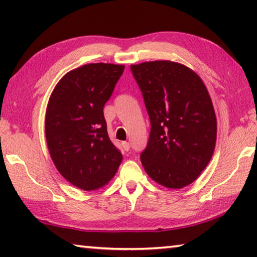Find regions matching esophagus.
<instances>
[{"label":"esophagus","instance_id":"obj_1","mask_svg":"<svg viewBox=\"0 0 257 257\" xmlns=\"http://www.w3.org/2000/svg\"><path fill=\"white\" fill-rule=\"evenodd\" d=\"M121 145H122V149H123L124 151H129V150H130V144H129L128 142H123Z\"/></svg>","mask_w":257,"mask_h":257}]
</instances>
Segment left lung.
<instances>
[{
  "instance_id": "left-lung-1",
  "label": "left lung",
  "mask_w": 257,
  "mask_h": 257,
  "mask_svg": "<svg viewBox=\"0 0 257 257\" xmlns=\"http://www.w3.org/2000/svg\"><path fill=\"white\" fill-rule=\"evenodd\" d=\"M130 69L151 121L143 167L158 184L182 188L197 179L214 152L216 118L210 95L184 64L152 61Z\"/></svg>"
}]
</instances>
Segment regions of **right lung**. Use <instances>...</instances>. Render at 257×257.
Returning a JSON list of instances; mask_svg holds the SVG:
<instances>
[{
  "label": "right lung",
  "mask_w": 257,
  "mask_h": 257,
  "mask_svg": "<svg viewBox=\"0 0 257 257\" xmlns=\"http://www.w3.org/2000/svg\"><path fill=\"white\" fill-rule=\"evenodd\" d=\"M124 66L90 63L68 72L47 104L45 135L51 158L70 184L94 190L107 184L122 161L107 135L103 107Z\"/></svg>",
  "instance_id": "add662e5"
}]
</instances>
